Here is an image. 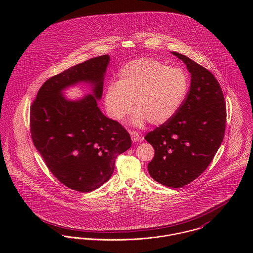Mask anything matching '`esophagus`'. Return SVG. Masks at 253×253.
Returning a JSON list of instances; mask_svg holds the SVG:
<instances>
[{"label": "esophagus", "instance_id": "1", "mask_svg": "<svg viewBox=\"0 0 253 253\" xmlns=\"http://www.w3.org/2000/svg\"><path fill=\"white\" fill-rule=\"evenodd\" d=\"M129 134H130V137H131L132 142L142 141V137L139 135V133H138V132H136V131H130V132H129Z\"/></svg>", "mask_w": 253, "mask_h": 253}]
</instances>
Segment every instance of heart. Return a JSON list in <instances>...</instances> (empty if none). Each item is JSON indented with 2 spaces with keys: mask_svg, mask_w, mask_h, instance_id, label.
Here are the masks:
<instances>
[{
  "mask_svg": "<svg viewBox=\"0 0 253 253\" xmlns=\"http://www.w3.org/2000/svg\"><path fill=\"white\" fill-rule=\"evenodd\" d=\"M189 90V77L179 67L149 58L126 63L104 94L111 119L121 122L135 110L131 124L142 127L147 121L154 126L169 122L180 110Z\"/></svg>",
  "mask_w": 253,
  "mask_h": 253,
  "instance_id": "b5f03b06",
  "label": "heart"
}]
</instances>
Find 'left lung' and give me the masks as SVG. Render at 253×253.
I'll list each match as a JSON object with an SVG mask.
<instances>
[{
  "label": "left lung",
  "instance_id": "1",
  "mask_svg": "<svg viewBox=\"0 0 253 253\" xmlns=\"http://www.w3.org/2000/svg\"><path fill=\"white\" fill-rule=\"evenodd\" d=\"M171 53L191 74L190 89L178 113L145 139L155 150L148 165L151 177L181 188L198 178L213 160L224 138L226 104L211 73L183 54Z\"/></svg>",
  "mask_w": 253,
  "mask_h": 253
}]
</instances>
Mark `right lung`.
<instances>
[{"label": "right lung", "mask_w": 253, "mask_h": 253, "mask_svg": "<svg viewBox=\"0 0 253 253\" xmlns=\"http://www.w3.org/2000/svg\"><path fill=\"white\" fill-rule=\"evenodd\" d=\"M110 62L108 54L93 57L55 75L38 91L30 112L33 143L51 173L68 188L86 193L110 179L117 157L131 139L118 122L97 106ZM84 82L92 93L71 101L68 87Z\"/></svg>", "instance_id": "1"}]
</instances>
